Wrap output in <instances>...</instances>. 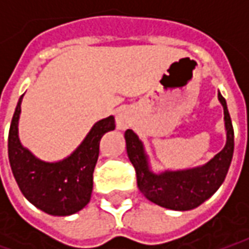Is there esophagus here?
Segmentation results:
<instances>
[{
	"instance_id": "obj_1",
	"label": "esophagus",
	"mask_w": 249,
	"mask_h": 249,
	"mask_svg": "<svg viewBox=\"0 0 249 249\" xmlns=\"http://www.w3.org/2000/svg\"><path fill=\"white\" fill-rule=\"evenodd\" d=\"M133 123V114L132 110L128 106H121L117 110L116 113V125L117 129L125 131L126 128H129Z\"/></svg>"
}]
</instances>
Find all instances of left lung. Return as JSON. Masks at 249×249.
Instances as JSON below:
<instances>
[{
  "label": "left lung",
  "mask_w": 249,
  "mask_h": 249,
  "mask_svg": "<svg viewBox=\"0 0 249 249\" xmlns=\"http://www.w3.org/2000/svg\"><path fill=\"white\" fill-rule=\"evenodd\" d=\"M218 98L225 113L226 146L210 162L200 168L164 172L160 175L153 174L149 169L143 143L132 129H126V153L136 172V183L141 193L151 202L169 210H193L208 200L223 183L234 150V131L226 100L220 93H218Z\"/></svg>",
  "instance_id": "8db88e82"
}]
</instances>
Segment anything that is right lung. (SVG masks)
Returning a JSON list of instances; mask_svg holds the SVG:
<instances>
[{
    "label": "right lung",
    "mask_w": 249,
    "mask_h": 249,
    "mask_svg": "<svg viewBox=\"0 0 249 249\" xmlns=\"http://www.w3.org/2000/svg\"><path fill=\"white\" fill-rule=\"evenodd\" d=\"M22 98L23 95L18 102L8 136V156L16 183L23 196L38 210L55 216L75 213L89 202L100 139L116 128L114 117L93 125L70 157L59 162H44L19 142L18 123Z\"/></svg>",
    "instance_id": "right-lung-1"
}]
</instances>
